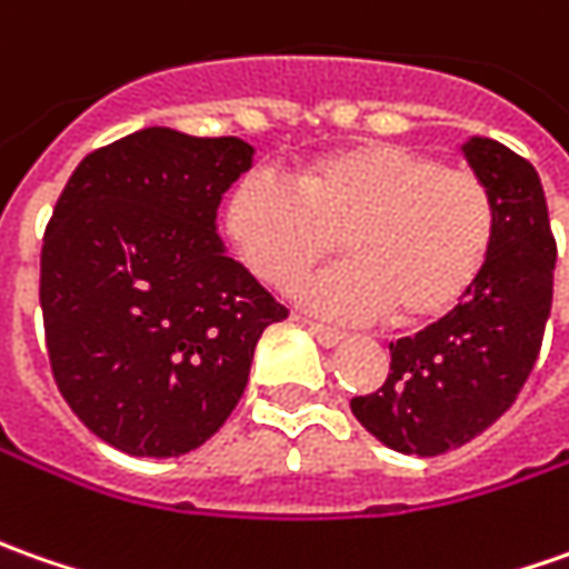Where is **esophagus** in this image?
Instances as JSON below:
<instances>
[{"mask_svg": "<svg viewBox=\"0 0 569 569\" xmlns=\"http://www.w3.org/2000/svg\"><path fill=\"white\" fill-rule=\"evenodd\" d=\"M302 323L311 330V337L318 340L321 346H340L346 340V333L343 330H337V327H327V323H318V321H308V318H302Z\"/></svg>", "mask_w": 569, "mask_h": 569, "instance_id": "34e87169", "label": "esophagus"}]
</instances>
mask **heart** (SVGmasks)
Masks as SVG:
<instances>
[{"label": "heart", "mask_w": 569, "mask_h": 569, "mask_svg": "<svg viewBox=\"0 0 569 569\" xmlns=\"http://www.w3.org/2000/svg\"><path fill=\"white\" fill-rule=\"evenodd\" d=\"M495 226L479 176L400 141L321 153L296 188L248 172L226 201V232L261 283L292 286L333 254L340 236L349 261L299 286V299L337 318L390 311L402 327L438 321L469 296Z\"/></svg>", "instance_id": "1"}]
</instances>
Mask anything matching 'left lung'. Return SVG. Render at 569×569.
Segmentation results:
<instances>
[{
  "mask_svg": "<svg viewBox=\"0 0 569 569\" xmlns=\"http://www.w3.org/2000/svg\"><path fill=\"white\" fill-rule=\"evenodd\" d=\"M462 157L495 201L491 258L450 315L390 343L381 390L349 402L365 431L409 457H438L491 428L529 378L551 315L558 246L539 172L491 138H469Z\"/></svg>",
  "mask_w": 569,
  "mask_h": 569,
  "instance_id": "left-lung-1",
  "label": "left lung"
}]
</instances>
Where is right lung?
<instances>
[{
    "label": "right lung",
    "instance_id": "1",
    "mask_svg": "<svg viewBox=\"0 0 569 569\" xmlns=\"http://www.w3.org/2000/svg\"><path fill=\"white\" fill-rule=\"evenodd\" d=\"M254 163L242 138L141 128L88 153L40 254L52 378L131 457H182L242 400L283 305L226 254L217 207Z\"/></svg>",
    "mask_w": 569,
    "mask_h": 569
}]
</instances>
